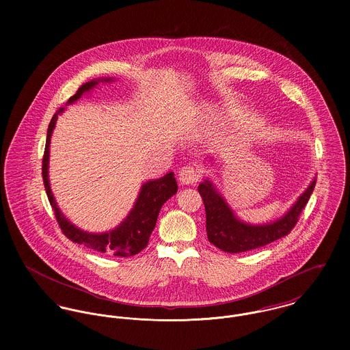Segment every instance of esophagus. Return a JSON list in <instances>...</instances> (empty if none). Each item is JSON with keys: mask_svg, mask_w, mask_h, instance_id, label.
<instances>
[{"mask_svg": "<svg viewBox=\"0 0 350 350\" xmlns=\"http://www.w3.org/2000/svg\"><path fill=\"white\" fill-rule=\"evenodd\" d=\"M200 171L196 165H185L179 171V179L183 185H194L200 180Z\"/></svg>", "mask_w": 350, "mask_h": 350, "instance_id": "1", "label": "esophagus"}]
</instances>
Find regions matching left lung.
<instances>
[{
	"mask_svg": "<svg viewBox=\"0 0 350 350\" xmlns=\"http://www.w3.org/2000/svg\"><path fill=\"white\" fill-rule=\"evenodd\" d=\"M317 180L314 179L286 215L272 224L248 225L237 219L224 198L208 180L198 187L206 210V232L208 241L228 253L256 250L287 236L298 224L300 213L310 200Z\"/></svg>",
	"mask_w": 350,
	"mask_h": 350,
	"instance_id": "obj_1",
	"label": "left lung"
}]
</instances>
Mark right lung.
<instances>
[{
  "mask_svg": "<svg viewBox=\"0 0 350 350\" xmlns=\"http://www.w3.org/2000/svg\"><path fill=\"white\" fill-rule=\"evenodd\" d=\"M110 82V78L106 79H97L90 81L88 83H83L77 93L70 97L68 103L74 102L82 97L83 93L92 90L98 82ZM63 107H59L53 117L51 118L49 131H47V142L43 154V165H42V174H43V182L46 187V193L50 200L51 207L53 208L55 218L60 226V230L63 234L71 240L72 243L82 244L86 248L98 250L102 253L120 256V257H128L137 254L139 252L144 250L148 245L150 233L156 225L159 211L161 206L170 200L174 194L178 191L176 179L174 176V172H168L160 179L147 182L140 191V196L136 200L132 211L125 218L122 224H120L118 228L109 233L102 234H92L86 233L83 230H79L72 224L67 221V218L62 214L59 207L56 206V202L53 200V196L51 193L50 182H49V156H50V142L52 131L55 128L57 116L63 111Z\"/></svg>",
  "mask_w": 350,
  "mask_h": 350,
  "instance_id": "obj_1",
  "label": "right lung"
}]
</instances>
